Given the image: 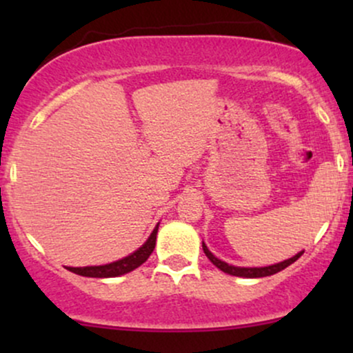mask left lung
<instances>
[{
	"instance_id": "obj_1",
	"label": "left lung",
	"mask_w": 353,
	"mask_h": 353,
	"mask_svg": "<svg viewBox=\"0 0 353 353\" xmlns=\"http://www.w3.org/2000/svg\"><path fill=\"white\" fill-rule=\"evenodd\" d=\"M202 249H204V254L208 255V259L210 262H212L214 265L217 267V269H221L222 272L225 274H230V275H237V277H247V279H255V277H267V275H274L277 272H281V270L285 269V267H289L290 264H294L295 261H297L299 257L303 254L299 252L297 255H294V257L287 259V261L283 262H279V264H274V265H269V267H234V265H229L225 264V262L219 261L216 255H212V252L208 249V245L202 242Z\"/></svg>"
}]
</instances>
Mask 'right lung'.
I'll list each match as a JSON object with an SVG mask.
<instances>
[{"mask_svg":"<svg viewBox=\"0 0 353 353\" xmlns=\"http://www.w3.org/2000/svg\"><path fill=\"white\" fill-rule=\"evenodd\" d=\"M157 229H159V225H156V229L152 230V234L149 236V239L145 241V244L143 247H139L134 254L128 255V257L121 259V261L112 262V264H106V265L68 267V270H71V272L78 275H84V277H98V279L117 277V275H124L131 272V270L137 269L141 264H144V262L149 259V255L152 254L154 247H156Z\"/></svg>","mask_w":353,"mask_h":353,"instance_id":"obj_1","label":"right lung"}]
</instances>
